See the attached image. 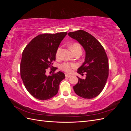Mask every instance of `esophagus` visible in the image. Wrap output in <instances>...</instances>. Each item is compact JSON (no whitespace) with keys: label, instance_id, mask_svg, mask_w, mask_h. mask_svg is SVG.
Wrapping results in <instances>:
<instances>
[{"label":"esophagus","instance_id":"obj_1","mask_svg":"<svg viewBox=\"0 0 131 131\" xmlns=\"http://www.w3.org/2000/svg\"><path fill=\"white\" fill-rule=\"evenodd\" d=\"M65 76H66V77H67V78H70V77H71L72 75H70V74H66Z\"/></svg>","mask_w":131,"mask_h":131}]
</instances>
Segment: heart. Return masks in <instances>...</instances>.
<instances>
[{"label": "heart", "instance_id": "obj_1", "mask_svg": "<svg viewBox=\"0 0 131 131\" xmlns=\"http://www.w3.org/2000/svg\"><path fill=\"white\" fill-rule=\"evenodd\" d=\"M70 50L72 51V52L75 54L78 52H82L81 47L80 45L78 43H73L72 45H70L69 46ZM61 51L62 48L61 47H59L57 49L56 56L57 58H59L61 57ZM76 64H74V63H64L61 66V69L65 71L67 73H71L72 72L73 69L76 68Z\"/></svg>", "mask_w": 131, "mask_h": 131}]
</instances>
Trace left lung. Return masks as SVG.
Instances as JSON below:
<instances>
[{
	"label": "left lung",
	"mask_w": 131,
	"mask_h": 131,
	"mask_svg": "<svg viewBox=\"0 0 131 131\" xmlns=\"http://www.w3.org/2000/svg\"><path fill=\"white\" fill-rule=\"evenodd\" d=\"M68 35L83 47L85 51V61L78 73L86 78H78L74 87L77 95L85 99L97 97L103 90L109 75V63L105 51L101 43L92 35L82 30L69 32Z\"/></svg>",
	"instance_id": "1"
}]
</instances>
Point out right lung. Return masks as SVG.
I'll list each match as a JSON object with an SVG mask.
<instances>
[{
    "instance_id": "obj_1",
    "label": "right lung",
    "mask_w": 131,
    "mask_h": 131,
    "mask_svg": "<svg viewBox=\"0 0 131 131\" xmlns=\"http://www.w3.org/2000/svg\"><path fill=\"white\" fill-rule=\"evenodd\" d=\"M67 34L39 35L23 51L20 66L22 80L28 92L39 100H49L56 95L59 84L65 78L61 72L47 75L46 70L52 67L58 46Z\"/></svg>"
}]
</instances>
